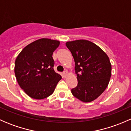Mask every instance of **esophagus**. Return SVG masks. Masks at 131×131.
Masks as SVG:
<instances>
[{
    "mask_svg": "<svg viewBox=\"0 0 131 131\" xmlns=\"http://www.w3.org/2000/svg\"><path fill=\"white\" fill-rule=\"evenodd\" d=\"M67 74H68V72H67V71H64V72L63 73V77H65L67 75Z\"/></svg>",
    "mask_w": 131,
    "mask_h": 131,
    "instance_id": "esophagus-1",
    "label": "esophagus"
}]
</instances>
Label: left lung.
<instances>
[{"label":"left lung","mask_w":131,"mask_h":131,"mask_svg":"<svg viewBox=\"0 0 131 131\" xmlns=\"http://www.w3.org/2000/svg\"><path fill=\"white\" fill-rule=\"evenodd\" d=\"M75 61L77 86L72 94L83 102H91L106 89L112 75V65L108 56L100 47L89 40L67 42Z\"/></svg>","instance_id":"8db88e82"}]
</instances>
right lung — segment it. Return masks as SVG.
<instances>
[{"label": "right lung", "instance_id": "1", "mask_svg": "<svg viewBox=\"0 0 131 131\" xmlns=\"http://www.w3.org/2000/svg\"><path fill=\"white\" fill-rule=\"evenodd\" d=\"M59 42L40 39L30 43L16 58L14 73L25 93L36 100L48 97L54 91L61 76L54 72L52 54Z\"/></svg>", "mask_w": 131, "mask_h": 131}]
</instances>
